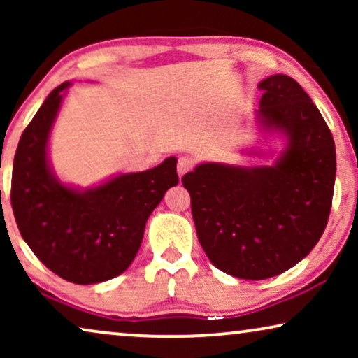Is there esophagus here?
Returning a JSON list of instances; mask_svg holds the SVG:
<instances>
[{"label": "esophagus", "instance_id": "1", "mask_svg": "<svg viewBox=\"0 0 358 358\" xmlns=\"http://www.w3.org/2000/svg\"><path fill=\"white\" fill-rule=\"evenodd\" d=\"M194 168V159L189 158V156H180L178 159V174L184 176L185 173H189L190 169Z\"/></svg>", "mask_w": 358, "mask_h": 358}]
</instances>
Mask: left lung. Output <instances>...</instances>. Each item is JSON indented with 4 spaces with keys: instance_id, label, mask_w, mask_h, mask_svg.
Segmentation results:
<instances>
[{
    "instance_id": "8db88e82",
    "label": "left lung",
    "mask_w": 358,
    "mask_h": 358,
    "mask_svg": "<svg viewBox=\"0 0 358 358\" xmlns=\"http://www.w3.org/2000/svg\"><path fill=\"white\" fill-rule=\"evenodd\" d=\"M259 87L257 131L283 140L273 164L200 163L182 178L210 262L244 280L275 277L311 252L327 224L336 180L334 140L311 97L287 75Z\"/></svg>"
}]
</instances>
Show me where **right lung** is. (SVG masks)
Wrapping results in <instances>:
<instances>
[{
  "instance_id": "add662e5",
  "label": "right lung",
  "mask_w": 358,
  "mask_h": 358,
  "mask_svg": "<svg viewBox=\"0 0 358 358\" xmlns=\"http://www.w3.org/2000/svg\"><path fill=\"white\" fill-rule=\"evenodd\" d=\"M70 81L57 86L19 140L11 205L21 236L47 268L78 285L110 280L134 262L150 215L178 185L174 156L153 169L120 173L81 189L62 182L48 140Z\"/></svg>"
}]
</instances>
